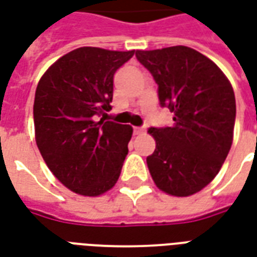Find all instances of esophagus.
<instances>
[{
    "instance_id": "34e87169",
    "label": "esophagus",
    "mask_w": 257,
    "mask_h": 257,
    "mask_svg": "<svg viewBox=\"0 0 257 257\" xmlns=\"http://www.w3.org/2000/svg\"><path fill=\"white\" fill-rule=\"evenodd\" d=\"M146 132V129L143 126H135L134 128V134L135 135H143Z\"/></svg>"
}]
</instances>
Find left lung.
Here are the masks:
<instances>
[{
  "mask_svg": "<svg viewBox=\"0 0 257 257\" xmlns=\"http://www.w3.org/2000/svg\"><path fill=\"white\" fill-rule=\"evenodd\" d=\"M136 58L158 84L172 126L150 128L157 147L148 170L161 191L191 196L210 184L233 143L235 98L223 72L210 58L187 46L138 50Z\"/></svg>",
  "mask_w": 257,
  "mask_h": 257,
  "instance_id": "1",
  "label": "left lung"
}]
</instances>
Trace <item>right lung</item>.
Returning a JSON list of instances; mask_svg holds the SVG:
<instances>
[{"instance_id": "1", "label": "right lung", "mask_w": 257, "mask_h": 257, "mask_svg": "<svg viewBox=\"0 0 257 257\" xmlns=\"http://www.w3.org/2000/svg\"><path fill=\"white\" fill-rule=\"evenodd\" d=\"M131 51L79 47L57 60L38 83L35 140L50 172L68 189L99 196L115 185L134 129L104 121L115 70Z\"/></svg>"}]
</instances>
